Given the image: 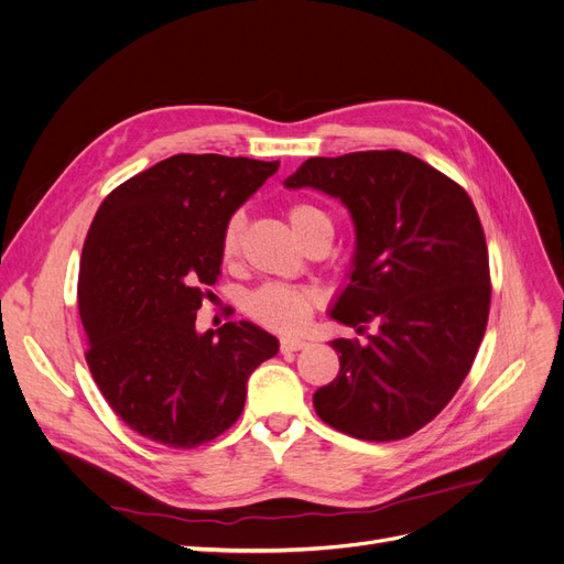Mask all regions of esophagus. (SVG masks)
Wrapping results in <instances>:
<instances>
[{"instance_id":"esophagus-1","label":"esophagus","mask_w":564,"mask_h":564,"mask_svg":"<svg viewBox=\"0 0 564 564\" xmlns=\"http://www.w3.org/2000/svg\"><path fill=\"white\" fill-rule=\"evenodd\" d=\"M305 346H308V344H305L303 338H282L280 340V350L282 352H296V350H301Z\"/></svg>"}]
</instances>
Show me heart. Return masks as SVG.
<instances>
[{
	"label": "heart",
	"mask_w": 564,
	"mask_h": 564,
	"mask_svg": "<svg viewBox=\"0 0 564 564\" xmlns=\"http://www.w3.org/2000/svg\"><path fill=\"white\" fill-rule=\"evenodd\" d=\"M286 218L289 224H292L294 232L301 237L303 245H308L317 235H324V232L334 235V226L327 212H322L311 202H294L292 207L286 209ZM242 235H245V216L232 214L226 220L224 232H220V259L226 263H232L237 256H240ZM313 305H315V296L308 292V289L270 282L249 294L247 313L272 332L292 334V332H299L303 324L308 322Z\"/></svg>",
	"instance_id": "b5f03b06"
}]
</instances>
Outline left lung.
<instances>
[{
	"label": "left lung",
	"instance_id": "obj_1",
	"mask_svg": "<svg viewBox=\"0 0 564 564\" xmlns=\"http://www.w3.org/2000/svg\"><path fill=\"white\" fill-rule=\"evenodd\" d=\"M286 187L350 209L357 251L332 317L379 332L332 340L338 377L315 398L332 429L369 442L414 435L464 383L489 317V253L468 193L402 150L311 158Z\"/></svg>",
	"mask_w": 564,
	"mask_h": 564
}]
</instances>
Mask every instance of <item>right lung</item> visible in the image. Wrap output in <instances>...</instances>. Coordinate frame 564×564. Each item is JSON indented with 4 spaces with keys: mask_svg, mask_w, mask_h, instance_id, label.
I'll return each instance as SVG.
<instances>
[{
    "mask_svg": "<svg viewBox=\"0 0 564 564\" xmlns=\"http://www.w3.org/2000/svg\"><path fill=\"white\" fill-rule=\"evenodd\" d=\"M278 166L174 155L117 185L94 216L77 282L84 357L112 412L152 442L193 449L226 433L249 373L278 355L251 322L195 332L226 220Z\"/></svg>",
    "mask_w": 564,
    "mask_h": 564,
    "instance_id": "add662e5",
    "label": "right lung"
}]
</instances>
